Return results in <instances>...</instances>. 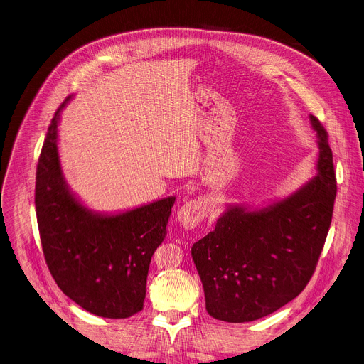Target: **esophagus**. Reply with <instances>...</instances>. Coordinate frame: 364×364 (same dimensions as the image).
I'll use <instances>...</instances> for the list:
<instances>
[{
  "instance_id": "esophagus-1",
  "label": "esophagus",
  "mask_w": 364,
  "mask_h": 364,
  "mask_svg": "<svg viewBox=\"0 0 364 364\" xmlns=\"http://www.w3.org/2000/svg\"><path fill=\"white\" fill-rule=\"evenodd\" d=\"M205 215L206 202L200 199V197H197V199H191L180 208V210L177 212V219L184 229L191 230L205 219Z\"/></svg>"
}]
</instances>
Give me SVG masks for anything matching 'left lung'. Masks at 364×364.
<instances>
[{"mask_svg":"<svg viewBox=\"0 0 364 364\" xmlns=\"http://www.w3.org/2000/svg\"><path fill=\"white\" fill-rule=\"evenodd\" d=\"M319 139V174L287 199L262 210L228 209L212 232L193 244L206 311L225 322L267 316L299 294L315 273L337 196L328 132Z\"/></svg>","mask_w":364,"mask_h":364,"instance_id":"8db88e82","label":"left lung"}]
</instances>
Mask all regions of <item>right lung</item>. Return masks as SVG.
Listing matches in <instances>:
<instances>
[{"label": "right lung", "mask_w": 364, "mask_h": 364, "mask_svg": "<svg viewBox=\"0 0 364 364\" xmlns=\"http://www.w3.org/2000/svg\"><path fill=\"white\" fill-rule=\"evenodd\" d=\"M55 112L36 168L35 205L42 250L58 287L85 311L123 319L142 311L151 258L167 234L176 197L116 216L82 208L65 186Z\"/></svg>", "instance_id": "1"}]
</instances>
